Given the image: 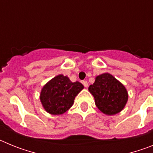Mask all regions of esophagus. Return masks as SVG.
<instances>
[{
  "label": "esophagus",
  "mask_w": 153,
  "mask_h": 153,
  "mask_svg": "<svg viewBox=\"0 0 153 153\" xmlns=\"http://www.w3.org/2000/svg\"><path fill=\"white\" fill-rule=\"evenodd\" d=\"M83 86H85V87H86V88H87V87H88V82H87V81H86V80H83Z\"/></svg>",
  "instance_id": "esophagus-1"
}]
</instances>
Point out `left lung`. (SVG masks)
I'll list each match as a JSON object with an SVG mask.
<instances>
[{
	"mask_svg": "<svg viewBox=\"0 0 153 153\" xmlns=\"http://www.w3.org/2000/svg\"><path fill=\"white\" fill-rule=\"evenodd\" d=\"M88 90L97 108L108 116L122 111L128 101V92L124 85L109 73L96 76L95 82Z\"/></svg>",
	"mask_w": 153,
	"mask_h": 153,
	"instance_id": "8db88e82",
	"label": "left lung"
}]
</instances>
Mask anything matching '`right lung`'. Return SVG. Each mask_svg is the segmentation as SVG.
<instances>
[{
	"label": "right lung",
	"instance_id": "1",
	"mask_svg": "<svg viewBox=\"0 0 153 153\" xmlns=\"http://www.w3.org/2000/svg\"><path fill=\"white\" fill-rule=\"evenodd\" d=\"M83 88V85L78 81L72 82L67 76L59 74L43 86L40 102L50 114H63L73 106L75 97Z\"/></svg>",
	"mask_w": 153,
	"mask_h": 153
}]
</instances>
